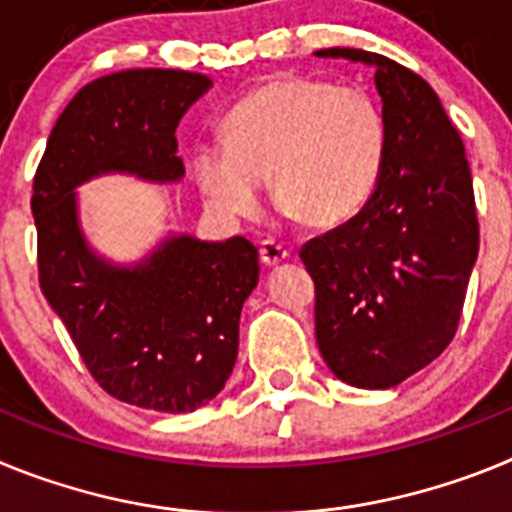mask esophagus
Masks as SVG:
<instances>
[{"instance_id":"1","label":"esophagus","mask_w":512,"mask_h":512,"mask_svg":"<svg viewBox=\"0 0 512 512\" xmlns=\"http://www.w3.org/2000/svg\"><path fill=\"white\" fill-rule=\"evenodd\" d=\"M259 253H261V261H264L266 266H279L282 261L289 259V251L277 241H264L259 246Z\"/></svg>"}]
</instances>
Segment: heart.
<instances>
[{
  "label": "heart",
  "instance_id": "b5f03b06",
  "mask_svg": "<svg viewBox=\"0 0 512 512\" xmlns=\"http://www.w3.org/2000/svg\"><path fill=\"white\" fill-rule=\"evenodd\" d=\"M387 146V117L366 89L282 76L238 99L223 146H200L192 166L207 207L225 220L259 210L269 179L287 215L333 228L372 200Z\"/></svg>",
  "mask_w": 512,
  "mask_h": 512
}]
</instances>
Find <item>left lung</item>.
<instances>
[{"mask_svg": "<svg viewBox=\"0 0 512 512\" xmlns=\"http://www.w3.org/2000/svg\"><path fill=\"white\" fill-rule=\"evenodd\" d=\"M374 69L390 146L372 200L302 246L315 282V338L330 372L390 390L443 354L479 251L464 143L431 84L379 53L323 48Z\"/></svg>", "mask_w": 512, "mask_h": 512, "instance_id": "1", "label": "left lung"}]
</instances>
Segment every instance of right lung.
I'll return each mask as SVG.
<instances>
[{"instance_id":"add662e5","label":"right lung","mask_w":512,"mask_h":512,"mask_svg":"<svg viewBox=\"0 0 512 512\" xmlns=\"http://www.w3.org/2000/svg\"><path fill=\"white\" fill-rule=\"evenodd\" d=\"M210 87L176 69L94 79L53 125L33 182L45 300L104 392L161 413H192L225 387L259 251L243 235L215 243L179 233L135 264H112L81 230L76 187L102 174L182 182L176 128Z\"/></svg>"}]
</instances>
